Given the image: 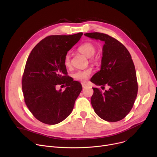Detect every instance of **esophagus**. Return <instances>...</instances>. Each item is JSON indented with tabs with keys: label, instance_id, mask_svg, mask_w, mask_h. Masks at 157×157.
Wrapping results in <instances>:
<instances>
[{
	"label": "esophagus",
	"instance_id": "34e87169",
	"mask_svg": "<svg viewBox=\"0 0 157 157\" xmlns=\"http://www.w3.org/2000/svg\"><path fill=\"white\" fill-rule=\"evenodd\" d=\"M81 85H82V87H83V88H85V87L86 86V85L85 83H81Z\"/></svg>",
	"mask_w": 157,
	"mask_h": 157
}]
</instances>
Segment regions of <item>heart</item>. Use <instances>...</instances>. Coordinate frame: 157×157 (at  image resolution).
I'll return each instance as SVG.
<instances>
[{
	"mask_svg": "<svg viewBox=\"0 0 157 157\" xmlns=\"http://www.w3.org/2000/svg\"><path fill=\"white\" fill-rule=\"evenodd\" d=\"M78 50L80 52L83 54L86 57L90 58L91 61H94V58L92 57L95 52V46L89 42H86L81 45L79 47ZM63 64L66 67H70L71 66V56L69 53H67L65 54V56L63 59ZM92 72V70L90 68L88 69H83V70H78L75 71L72 74V77L74 79L81 81H86Z\"/></svg>",
	"mask_w": 157,
	"mask_h": 157,
	"instance_id": "obj_1",
	"label": "heart"
}]
</instances>
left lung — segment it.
Listing matches in <instances>:
<instances>
[{
    "label": "left lung",
    "mask_w": 157,
    "mask_h": 157,
    "mask_svg": "<svg viewBox=\"0 0 157 157\" xmlns=\"http://www.w3.org/2000/svg\"><path fill=\"white\" fill-rule=\"evenodd\" d=\"M85 36L105 42L101 70L91 78L98 86H110L102 92L92 88L94 94L91 104L102 119L117 122L124 119L133 108L138 92V84L135 65L125 46L106 34L88 33Z\"/></svg>",
    "instance_id": "obj_1"
}]
</instances>
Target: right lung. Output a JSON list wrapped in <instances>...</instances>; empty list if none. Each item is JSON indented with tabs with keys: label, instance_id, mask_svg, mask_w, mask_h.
<instances>
[{
	"label": "right lung",
	"instance_id": "obj_1",
	"mask_svg": "<svg viewBox=\"0 0 157 157\" xmlns=\"http://www.w3.org/2000/svg\"><path fill=\"white\" fill-rule=\"evenodd\" d=\"M82 35L47 36L27 59L22 81L24 101L33 116L43 123L52 125L65 119L82 90L79 82L67 76L63 64L65 54ZM63 84L67 86L63 92L56 90L57 85Z\"/></svg>",
	"mask_w": 157,
	"mask_h": 157
}]
</instances>
